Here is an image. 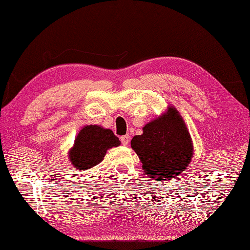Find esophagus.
Listing matches in <instances>:
<instances>
[{"mask_svg": "<svg viewBox=\"0 0 250 250\" xmlns=\"http://www.w3.org/2000/svg\"><path fill=\"white\" fill-rule=\"evenodd\" d=\"M120 140H121V142H122L123 145L126 146V145H128V143H129V135H128V134L122 135V137L120 138Z\"/></svg>", "mask_w": 250, "mask_h": 250, "instance_id": "obj_1", "label": "esophagus"}]
</instances>
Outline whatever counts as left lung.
Returning <instances> with one entry per match:
<instances>
[{
  "mask_svg": "<svg viewBox=\"0 0 250 250\" xmlns=\"http://www.w3.org/2000/svg\"><path fill=\"white\" fill-rule=\"evenodd\" d=\"M131 147L147 175L162 181L183 173L193 156L191 135L183 118L173 107L144 127L143 134L131 140Z\"/></svg>",
  "mask_w": 250,
  "mask_h": 250,
  "instance_id": "left-lung-1",
  "label": "left lung"
}]
</instances>
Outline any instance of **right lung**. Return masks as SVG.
<instances>
[{
  "label": "right lung",
  "mask_w": 250,
  "mask_h": 250,
  "mask_svg": "<svg viewBox=\"0 0 250 250\" xmlns=\"http://www.w3.org/2000/svg\"><path fill=\"white\" fill-rule=\"evenodd\" d=\"M121 144L110 129L97 125L82 128L78 133L75 145L70 151V160L78 170H87L102 162L107 149Z\"/></svg>",
  "instance_id": "obj_1"
}]
</instances>
